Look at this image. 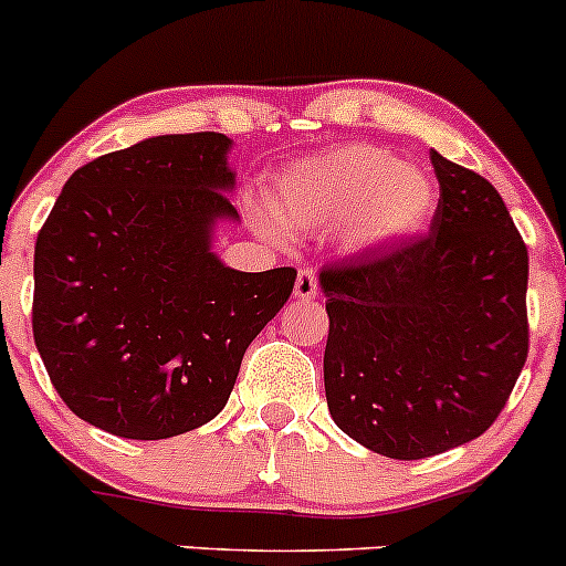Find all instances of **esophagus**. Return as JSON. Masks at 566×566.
<instances>
[{"label":"esophagus","mask_w":566,"mask_h":566,"mask_svg":"<svg viewBox=\"0 0 566 566\" xmlns=\"http://www.w3.org/2000/svg\"><path fill=\"white\" fill-rule=\"evenodd\" d=\"M293 295L298 301H312L317 295V276L312 268H301L298 279H295V290Z\"/></svg>","instance_id":"esophagus-1"}]
</instances>
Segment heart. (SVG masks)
I'll use <instances>...</instances> for the list:
<instances>
[{
    "instance_id": "b5f03b06",
    "label": "heart",
    "mask_w": 566,
    "mask_h": 566,
    "mask_svg": "<svg viewBox=\"0 0 566 566\" xmlns=\"http://www.w3.org/2000/svg\"><path fill=\"white\" fill-rule=\"evenodd\" d=\"M438 208L430 172L375 145H342L290 164L273 180L271 213L287 230L345 227L347 247L380 251L427 230Z\"/></svg>"
}]
</instances>
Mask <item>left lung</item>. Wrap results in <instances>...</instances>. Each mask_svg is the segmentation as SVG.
Returning a JSON list of instances; mask_svg holds the SVG:
<instances>
[{"label": "left lung", "instance_id": "8db88e82", "mask_svg": "<svg viewBox=\"0 0 566 566\" xmlns=\"http://www.w3.org/2000/svg\"><path fill=\"white\" fill-rule=\"evenodd\" d=\"M430 235L319 271L331 419L391 460L482 436L528 356V251L482 175L430 153Z\"/></svg>", "mask_w": 566, "mask_h": 566}]
</instances>
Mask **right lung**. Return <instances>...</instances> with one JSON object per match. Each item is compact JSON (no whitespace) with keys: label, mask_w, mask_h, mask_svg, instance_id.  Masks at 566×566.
<instances>
[{"label":"right lung","mask_w":566,"mask_h":566,"mask_svg":"<svg viewBox=\"0 0 566 566\" xmlns=\"http://www.w3.org/2000/svg\"><path fill=\"white\" fill-rule=\"evenodd\" d=\"M232 139L150 136L67 177L35 243L32 334L62 402L98 430L161 441L208 424L295 268L247 273L213 251L238 221Z\"/></svg>","instance_id":"right-lung-1"}]
</instances>
